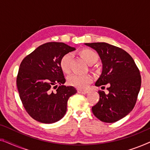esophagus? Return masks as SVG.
I'll use <instances>...</instances> for the list:
<instances>
[{"label":"esophagus","instance_id":"1","mask_svg":"<svg viewBox=\"0 0 150 150\" xmlns=\"http://www.w3.org/2000/svg\"><path fill=\"white\" fill-rule=\"evenodd\" d=\"M78 93H82V94H85L88 93V91L87 90H82V89H78Z\"/></svg>","mask_w":150,"mask_h":150}]
</instances>
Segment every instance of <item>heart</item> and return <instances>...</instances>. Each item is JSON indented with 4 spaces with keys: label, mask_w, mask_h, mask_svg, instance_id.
<instances>
[{
    "label": "heart",
    "mask_w": 150,
    "mask_h": 150,
    "mask_svg": "<svg viewBox=\"0 0 150 150\" xmlns=\"http://www.w3.org/2000/svg\"><path fill=\"white\" fill-rule=\"evenodd\" d=\"M79 54L89 65L96 63L98 60V55L95 51L89 48H84L79 52ZM71 56L69 53L65 54L59 60V67L64 74H69L70 71V61ZM92 76L89 74H72L67 78V83L69 85L78 89H85L91 83Z\"/></svg>",
    "instance_id": "obj_1"
}]
</instances>
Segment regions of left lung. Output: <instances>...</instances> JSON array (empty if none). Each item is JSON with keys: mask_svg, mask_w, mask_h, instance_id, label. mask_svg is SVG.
<instances>
[{"mask_svg": "<svg viewBox=\"0 0 150 150\" xmlns=\"http://www.w3.org/2000/svg\"><path fill=\"white\" fill-rule=\"evenodd\" d=\"M97 51L102 60V71L96 86L105 88L108 93L98 91L100 100L92 106L98 120L106 123L117 122L134 107L141 85L140 71L132 57L123 49L107 43H86Z\"/></svg>", "mask_w": 150, "mask_h": 150, "instance_id": "1", "label": "left lung"}]
</instances>
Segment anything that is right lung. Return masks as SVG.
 Instances as JSON below:
<instances>
[{"label":"right lung","instance_id":"add662e5","mask_svg":"<svg viewBox=\"0 0 150 150\" xmlns=\"http://www.w3.org/2000/svg\"><path fill=\"white\" fill-rule=\"evenodd\" d=\"M74 50L64 43L48 42L24 57L20 63L16 79L20 98L35 120L52 124L65 115L69 98L77 91L72 86L63 85L65 79L59 60ZM57 84L59 85L58 88Z\"/></svg>","mask_w":150,"mask_h":150}]
</instances>
